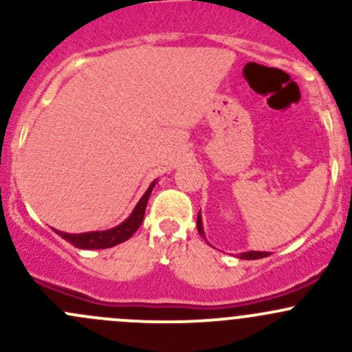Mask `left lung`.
<instances>
[{
    "label": "left lung",
    "mask_w": 352,
    "mask_h": 352,
    "mask_svg": "<svg viewBox=\"0 0 352 352\" xmlns=\"http://www.w3.org/2000/svg\"><path fill=\"white\" fill-rule=\"evenodd\" d=\"M197 232L199 235L202 236V239L206 240V235H204V230H202V218H201V212L197 214ZM269 252H243V254H240V258H247V261H255V258H262V257H267Z\"/></svg>",
    "instance_id": "left-lung-1"
}]
</instances>
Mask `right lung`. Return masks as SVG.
<instances>
[{
	"instance_id": "obj_1",
	"label": "right lung",
	"mask_w": 352,
	"mask_h": 352,
	"mask_svg": "<svg viewBox=\"0 0 352 352\" xmlns=\"http://www.w3.org/2000/svg\"><path fill=\"white\" fill-rule=\"evenodd\" d=\"M156 180L151 182V186L148 187V190L144 192V196L140 199V202L136 204L134 211L131 212L129 218L126 221L120 223L119 226L116 228L105 230V232H88V233H65V232H58L61 239H65L66 242H69L71 245L78 248H87V250H91V248H110L113 245H119L126 240H129L134 233L138 232V228L141 226L144 218V211H146V204L148 199H150L151 190H153Z\"/></svg>"
}]
</instances>
